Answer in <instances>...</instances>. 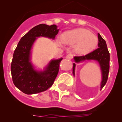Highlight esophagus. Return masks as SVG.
Wrapping results in <instances>:
<instances>
[{
	"label": "esophagus",
	"instance_id": "34e87169",
	"mask_svg": "<svg viewBox=\"0 0 122 122\" xmlns=\"http://www.w3.org/2000/svg\"><path fill=\"white\" fill-rule=\"evenodd\" d=\"M66 58L67 59H68V60H72V58H73V56H72V55L71 54H68L66 56Z\"/></svg>",
	"mask_w": 122,
	"mask_h": 122
}]
</instances>
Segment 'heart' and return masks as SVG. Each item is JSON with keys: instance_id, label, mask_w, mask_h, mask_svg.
Returning <instances> with one entry per match:
<instances>
[{"instance_id": "1", "label": "heart", "mask_w": 122, "mask_h": 122, "mask_svg": "<svg viewBox=\"0 0 122 122\" xmlns=\"http://www.w3.org/2000/svg\"><path fill=\"white\" fill-rule=\"evenodd\" d=\"M62 42L76 44L74 50L79 54H85L94 50L98 42L96 36L85 29H76L64 33L61 36Z\"/></svg>"}]
</instances>
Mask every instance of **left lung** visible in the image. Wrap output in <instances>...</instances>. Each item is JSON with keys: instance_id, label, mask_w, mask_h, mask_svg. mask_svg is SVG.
<instances>
[{"instance_id": "8db88e82", "label": "left lung", "mask_w": 122, "mask_h": 122, "mask_svg": "<svg viewBox=\"0 0 122 122\" xmlns=\"http://www.w3.org/2000/svg\"><path fill=\"white\" fill-rule=\"evenodd\" d=\"M99 44L98 48L92 52L86 54V55L74 56L76 62H79L85 60H96L100 65L102 72V81L101 83V89L103 88L106 84L109 77V68H110V53L107 47L105 40L98 34ZM76 64H73V74H74V69Z\"/></svg>"}]
</instances>
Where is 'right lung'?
<instances>
[{
  "label": "right lung",
  "mask_w": 122,
  "mask_h": 122,
  "mask_svg": "<svg viewBox=\"0 0 122 122\" xmlns=\"http://www.w3.org/2000/svg\"><path fill=\"white\" fill-rule=\"evenodd\" d=\"M55 25L40 24L34 27L22 37L14 51L11 63L13 84L26 94L46 91L54 84L62 58L52 60L44 72L34 70L30 62V53L33 43L39 36L55 38L59 29Z\"/></svg>",
  "instance_id": "right-lung-1"
}]
</instances>
